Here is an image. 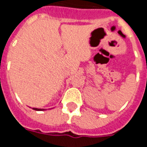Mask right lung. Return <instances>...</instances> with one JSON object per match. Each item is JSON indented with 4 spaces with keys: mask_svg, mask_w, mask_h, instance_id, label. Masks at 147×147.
<instances>
[{
    "mask_svg": "<svg viewBox=\"0 0 147 147\" xmlns=\"http://www.w3.org/2000/svg\"><path fill=\"white\" fill-rule=\"evenodd\" d=\"M34 110H37V111H41V110H44L45 109H37V108H33Z\"/></svg>",
    "mask_w": 147,
    "mask_h": 147,
    "instance_id": "right-lung-1",
    "label": "right lung"
}]
</instances>
